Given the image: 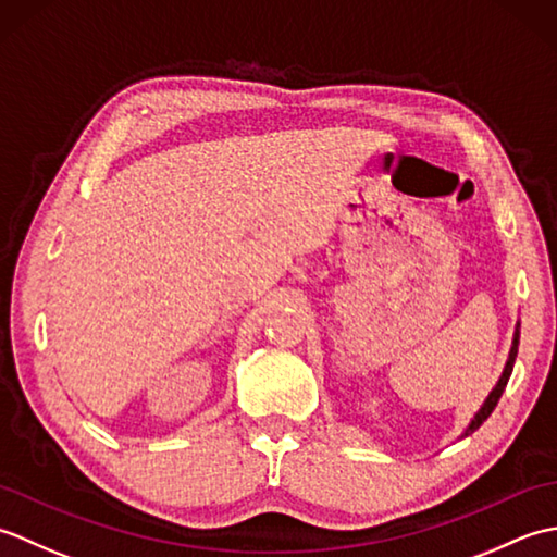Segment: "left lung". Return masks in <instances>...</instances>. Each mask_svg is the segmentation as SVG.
Wrapping results in <instances>:
<instances>
[{
  "label": "left lung",
  "mask_w": 557,
  "mask_h": 557,
  "mask_svg": "<svg viewBox=\"0 0 557 557\" xmlns=\"http://www.w3.org/2000/svg\"><path fill=\"white\" fill-rule=\"evenodd\" d=\"M517 349H519V321H517V325H515V335H512V347H510V354H507V363H505V369H503V373H500V377H498V383H495V387L491 389V395L486 397V401H483L481 405V409L474 413V419L469 421V425L465 429V433H461V437H467V435H471L474 433L479 425L486 421L491 413H493V409H495V405H498V399H500V395L505 393V385H507V381H510V375H512V369H515V359H517Z\"/></svg>",
  "instance_id": "obj_1"
}]
</instances>
